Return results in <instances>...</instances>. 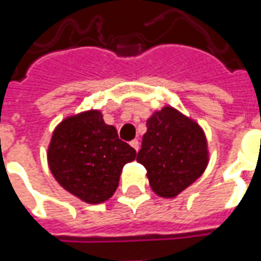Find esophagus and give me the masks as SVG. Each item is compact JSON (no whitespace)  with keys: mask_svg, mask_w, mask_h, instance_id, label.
<instances>
[{"mask_svg":"<svg viewBox=\"0 0 261 261\" xmlns=\"http://www.w3.org/2000/svg\"><path fill=\"white\" fill-rule=\"evenodd\" d=\"M130 145L135 149V150H138V149H139V141H138V139H133V141L130 142Z\"/></svg>","mask_w":261,"mask_h":261,"instance_id":"obj_1","label":"esophagus"}]
</instances>
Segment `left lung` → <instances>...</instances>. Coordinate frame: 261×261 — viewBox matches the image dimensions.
Instances as JSON below:
<instances>
[{
    "label": "left lung",
    "instance_id": "left-lung-1",
    "mask_svg": "<svg viewBox=\"0 0 261 261\" xmlns=\"http://www.w3.org/2000/svg\"><path fill=\"white\" fill-rule=\"evenodd\" d=\"M146 127L137 162L148 171L149 185L157 196L174 198L205 171V134L194 120L172 107L153 113Z\"/></svg>",
    "mask_w": 261,
    "mask_h": 261
}]
</instances>
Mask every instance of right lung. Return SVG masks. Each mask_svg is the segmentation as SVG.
I'll return each instance as SVG.
<instances>
[{
  "label": "right lung",
  "mask_w": 261,
  "mask_h": 261,
  "mask_svg": "<svg viewBox=\"0 0 261 261\" xmlns=\"http://www.w3.org/2000/svg\"><path fill=\"white\" fill-rule=\"evenodd\" d=\"M137 156L105 124L99 111L64 119L56 127L47 149L51 174L63 188L87 204H101L116 192L123 167Z\"/></svg>",
  "instance_id": "1"
}]
</instances>
